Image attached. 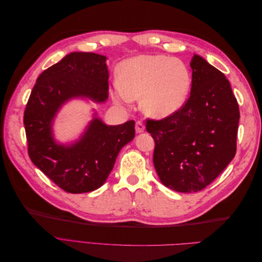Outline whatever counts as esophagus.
Instances as JSON below:
<instances>
[{"instance_id": "1", "label": "esophagus", "mask_w": 262, "mask_h": 262, "mask_svg": "<svg viewBox=\"0 0 262 262\" xmlns=\"http://www.w3.org/2000/svg\"><path fill=\"white\" fill-rule=\"evenodd\" d=\"M144 130H145V125L143 124V122H142V121H137V123H136V131L138 133H141V132H143Z\"/></svg>"}]
</instances>
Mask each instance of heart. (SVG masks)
I'll list each match as a JSON object with an SVG mask.
<instances>
[{
	"mask_svg": "<svg viewBox=\"0 0 262 262\" xmlns=\"http://www.w3.org/2000/svg\"><path fill=\"white\" fill-rule=\"evenodd\" d=\"M113 98L118 104L141 99L143 113L155 119L169 117L184 107L192 78L184 62L163 54H141L125 60Z\"/></svg>",
	"mask_w": 262,
	"mask_h": 262,
	"instance_id": "b5f03b06",
	"label": "heart"
}]
</instances>
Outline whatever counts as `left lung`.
Returning <instances> with one entry per match:
<instances>
[{
    "label": "left lung",
    "mask_w": 262,
    "mask_h": 262,
    "mask_svg": "<svg viewBox=\"0 0 262 262\" xmlns=\"http://www.w3.org/2000/svg\"><path fill=\"white\" fill-rule=\"evenodd\" d=\"M190 96L179 112L146 120L155 141L153 163L162 184L178 192L209 186L236 154L239 108L225 75L200 55L190 62Z\"/></svg>",
    "instance_id": "1"
}]
</instances>
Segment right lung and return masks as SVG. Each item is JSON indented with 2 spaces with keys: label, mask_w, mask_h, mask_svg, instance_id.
Listing matches in <instances>:
<instances>
[{
  "label": "right lung",
  "mask_w": 262,
  "mask_h": 262,
  "mask_svg": "<svg viewBox=\"0 0 262 262\" xmlns=\"http://www.w3.org/2000/svg\"><path fill=\"white\" fill-rule=\"evenodd\" d=\"M106 60L93 52L66 55L38 76L24 113L31 162L70 193L90 192L104 185L120 149L136 136L133 120L107 125L95 117L75 143L63 145L53 139L52 121L66 101L74 97L107 100Z\"/></svg>",
  "instance_id": "add662e5"
}]
</instances>
